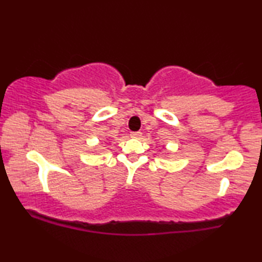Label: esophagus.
Here are the masks:
<instances>
[{"mask_svg": "<svg viewBox=\"0 0 262 262\" xmlns=\"http://www.w3.org/2000/svg\"><path fill=\"white\" fill-rule=\"evenodd\" d=\"M130 136L134 137V139H140V137L142 136V133L141 132H133V133H130Z\"/></svg>", "mask_w": 262, "mask_h": 262, "instance_id": "obj_1", "label": "esophagus"}]
</instances>
